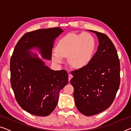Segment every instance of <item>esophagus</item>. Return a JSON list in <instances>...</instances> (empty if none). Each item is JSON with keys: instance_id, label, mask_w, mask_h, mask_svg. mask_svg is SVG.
<instances>
[{"instance_id": "obj_1", "label": "esophagus", "mask_w": 131, "mask_h": 131, "mask_svg": "<svg viewBox=\"0 0 131 131\" xmlns=\"http://www.w3.org/2000/svg\"><path fill=\"white\" fill-rule=\"evenodd\" d=\"M68 78H69V81H71V79H72V78H73V75H71V74H69V75H68Z\"/></svg>"}]
</instances>
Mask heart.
Listing matches in <instances>:
<instances>
[{
  "label": "heart",
  "instance_id": "heart-1",
  "mask_svg": "<svg viewBox=\"0 0 131 131\" xmlns=\"http://www.w3.org/2000/svg\"><path fill=\"white\" fill-rule=\"evenodd\" d=\"M95 49V40L89 33L68 34L60 39L56 46V51H52L51 59L56 64L68 62L73 67L82 68L88 64L92 58Z\"/></svg>",
  "mask_w": 131,
  "mask_h": 131
}]
</instances>
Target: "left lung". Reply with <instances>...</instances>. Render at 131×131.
<instances>
[{"mask_svg": "<svg viewBox=\"0 0 131 131\" xmlns=\"http://www.w3.org/2000/svg\"><path fill=\"white\" fill-rule=\"evenodd\" d=\"M96 35L99 45L90 62L71 72L75 103L80 112L92 116L108 108L120 85V62L115 47L106 35Z\"/></svg>", "mask_w": 131, "mask_h": 131, "instance_id": "8db88e82", "label": "left lung"}]
</instances>
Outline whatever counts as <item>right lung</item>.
Segmentation results:
<instances>
[{
  "label": "right lung",
  "instance_id": "1",
  "mask_svg": "<svg viewBox=\"0 0 131 131\" xmlns=\"http://www.w3.org/2000/svg\"><path fill=\"white\" fill-rule=\"evenodd\" d=\"M61 28L42 29L25 34L17 43L10 62V83L15 98L29 114L46 116L51 114L59 93L67 85L65 70L53 71L30 50L36 49L43 59H51L54 40Z\"/></svg>",
  "mask_w": 131,
  "mask_h": 131
}]
</instances>
